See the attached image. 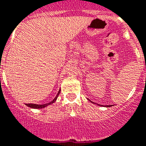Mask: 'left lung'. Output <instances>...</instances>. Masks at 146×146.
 I'll return each instance as SVG.
<instances>
[{"label": "left lung", "instance_id": "left-lung-1", "mask_svg": "<svg viewBox=\"0 0 146 146\" xmlns=\"http://www.w3.org/2000/svg\"><path fill=\"white\" fill-rule=\"evenodd\" d=\"M107 107H110V106H107Z\"/></svg>", "mask_w": 146, "mask_h": 146}]
</instances>
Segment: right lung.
<instances>
[{
	"label": "right lung",
	"mask_w": 146,
	"mask_h": 146,
	"mask_svg": "<svg viewBox=\"0 0 146 146\" xmlns=\"http://www.w3.org/2000/svg\"><path fill=\"white\" fill-rule=\"evenodd\" d=\"M60 90H59V91H58V92H57V96H55V98H54V100L51 101V102L48 103V104H26V106H28L29 107H31V108H33V109H42V108H44V107L49 106V105H51L52 104H54V102L57 100V97H58V96H59V94H60Z\"/></svg>",
	"instance_id": "1"
}]
</instances>
